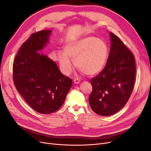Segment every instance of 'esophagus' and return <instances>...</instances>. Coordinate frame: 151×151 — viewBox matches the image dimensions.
<instances>
[{"label":"esophagus","instance_id":"obj_1","mask_svg":"<svg viewBox=\"0 0 151 151\" xmlns=\"http://www.w3.org/2000/svg\"><path fill=\"white\" fill-rule=\"evenodd\" d=\"M74 83L75 84H79V83H80V80L76 78V79H74Z\"/></svg>","mask_w":151,"mask_h":151}]
</instances>
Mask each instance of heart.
<instances>
[{
  "label": "heart",
  "mask_w": 151,
  "mask_h": 151,
  "mask_svg": "<svg viewBox=\"0 0 151 151\" xmlns=\"http://www.w3.org/2000/svg\"><path fill=\"white\" fill-rule=\"evenodd\" d=\"M109 50L103 40L94 36H88L66 44L64 52L57 53L59 63L63 72L69 74L72 70V62L84 74L93 76L104 67Z\"/></svg>",
  "instance_id": "obj_1"
}]
</instances>
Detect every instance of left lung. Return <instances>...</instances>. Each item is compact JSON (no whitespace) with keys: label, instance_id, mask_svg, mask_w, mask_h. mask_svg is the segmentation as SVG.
I'll use <instances>...</instances> for the list:
<instances>
[{"label":"left lung","instance_id":"8db88e82","mask_svg":"<svg viewBox=\"0 0 151 151\" xmlns=\"http://www.w3.org/2000/svg\"><path fill=\"white\" fill-rule=\"evenodd\" d=\"M111 48L102 71L91 79L93 91L89 102L93 111L110 116L119 111L129 99L135 79L133 53L115 34L110 33Z\"/></svg>","mask_w":151,"mask_h":151}]
</instances>
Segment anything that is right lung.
Listing matches in <instances>:
<instances>
[{
  "label": "right lung",
  "instance_id": "right-lung-1",
  "mask_svg": "<svg viewBox=\"0 0 151 151\" xmlns=\"http://www.w3.org/2000/svg\"><path fill=\"white\" fill-rule=\"evenodd\" d=\"M50 34V30L32 34L22 44L12 65L13 81L18 93L34 110L42 114L58 110L72 84L55 62L37 52L45 46Z\"/></svg>",
  "mask_w": 151,
  "mask_h": 151
}]
</instances>
